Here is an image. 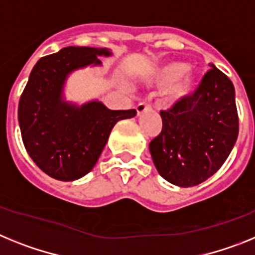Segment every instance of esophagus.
<instances>
[{"label":"esophagus","mask_w":255,"mask_h":255,"mask_svg":"<svg viewBox=\"0 0 255 255\" xmlns=\"http://www.w3.org/2000/svg\"><path fill=\"white\" fill-rule=\"evenodd\" d=\"M136 109H137V114L140 115V114H142L143 112H146V110L151 109V105H150L149 103H145V101H143V103L137 104Z\"/></svg>","instance_id":"obj_1"}]
</instances>
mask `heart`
Masks as SVG:
<instances>
[{
	"label": "heart",
	"mask_w": 255,
	"mask_h": 255,
	"mask_svg": "<svg viewBox=\"0 0 255 255\" xmlns=\"http://www.w3.org/2000/svg\"><path fill=\"white\" fill-rule=\"evenodd\" d=\"M156 82L160 86L172 85L169 90V99L172 101H178L192 92L195 75L189 72V66L185 63L174 61L160 68L156 75Z\"/></svg>",
	"instance_id": "1"
}]
</instances>
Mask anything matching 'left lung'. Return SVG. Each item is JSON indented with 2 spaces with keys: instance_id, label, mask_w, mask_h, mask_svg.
Instances as JSON below:
<instances>
[{
  "instance_id": "obj_1",
  "label": "left lung",
  "mask_w": 255,
  "mask_h": 255,
  "mask_svg": "<svg viewBox=\"0 0 255 255\" xmlns=\"http://www.w3.org/2000/svg\"><path fill=\"white\" fill-rule=\"evenodd\" d=\"M160 115L163 128L150 154L159 174L176 186L191 187L213 176L238 140L234 85L213 64L194 92Z\"/></svg>"
}]
</instances>
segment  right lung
Returning <instances> with one entry per match:
<instances>
[{
  "label": "right lung",
  "instance_id": "obj_1",
  "mask_svg": "<svg viewBox=\"0 0 255 255\" xmlns=\"http://www.w3.org/2000/svg\"><path fill=\"white\" fill-rule=\"evenodd\" d=\"M106 48L65 47L41 57L29 75L17 108L21 138L37 167L60 181L86 176L105 147L115 123L136 110H110L99 101L75 106L63 101V86L73 70L99 65Z\"/></svg>",
  "mask_w": 255,
  "mask_h": 255
}]
</instances>
